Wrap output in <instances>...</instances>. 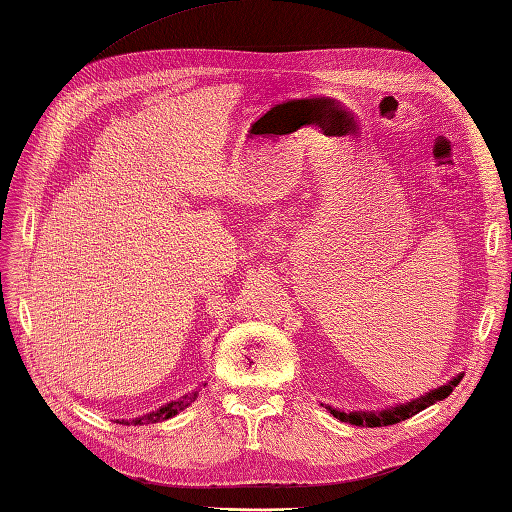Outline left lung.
Here are the masks:
<instances>
[{
  "instance_id": "1",
  "label": "left lung",
  "mask_w": 512,
  "mask_h": 512,
  "mask_svg": "<svg viewBox=\"0 0 512 512\" xmlns=\"http://www.w3.org/2000/svg\"><path fill=\"white\" fill-rule=\"evenodd\" d=\"M462 376H455L453 380H449L447 385H442L438 389H431L427 396H420L416 400L411 402H405V405H398V407H391V409H383V411H350L345 413L341 409H334V407H325L328 409L334 418H339L341 422H350V424H356V427H387V424H396L400 420H407L411 416H416L418 411L427 409L429 405H433V402H438L442 398H447L453 387L460 383Z\"/></svg>"
}]
</instances>
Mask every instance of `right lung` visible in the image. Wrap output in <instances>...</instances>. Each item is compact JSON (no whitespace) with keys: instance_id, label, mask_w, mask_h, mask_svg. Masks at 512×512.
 <instances>
[{"instance_id":"add662e5","label":"right lung","mask_w":512,"mask_h":512,"mask_svg":"<svg viewBox=\"0 0 512 512\" xmlns=\"http://www.w3.org/2000/svg\"><path fill=\"white\" fill-rule=\"evenodd\" d=\"M195 398H198V391H191V394H187V396H182L178 400H171L169 405L160 407L158 411H151V413H147V416H143V418L121 420V424H151V422H158V420H169V418L176 416V413H180L182 409H187Z\"/></svg>"}]
</instances>
